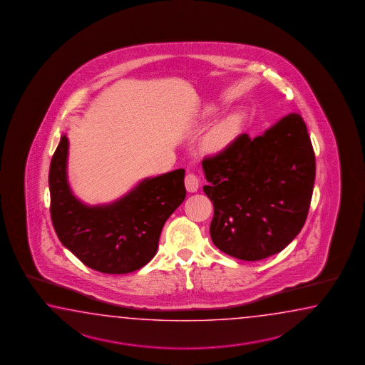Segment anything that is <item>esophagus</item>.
I'll list each match as a JSON object with an SVG mask.
<instances>
[{
    "label": "esophagus",
    "mask_w": 365,
    "mask_h": 365,
    "mask_svg": "<svg viewBox=\"0 0 365 365\" xmlns=\"http://www.w3.org/2000/svg\"><path fill=\"white\" fill-rule=\"evenodd\" d=\"M185 186L187 192H190V193L197 192V189H198V186H200V180H198V176H197V175H194L192 172L186 173Z\"/></svg>",
    "instance_id": "obj_1"
}]
</instances>
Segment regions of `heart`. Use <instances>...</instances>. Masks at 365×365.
I'll list each match as a JSON object with an SVG mask.
<instances>
[{
	"label": "heart",
	"instance_id": "obj_1",
	"mask_svg": "<svg viewBox=\"0 0 365 365\" xmlns=\"http://www.w3.org/2000/svg\"><path fill=\"white\" fill-rule=\"evenodd\" d=\"M233 133V125L228 121L223 124L217 125L211 132L209 133L206 143L210 148H220L225 146L230 140Z\"/></svg>",
	"mask_w": 365,
	"mask_h": 365
}]
</instances>
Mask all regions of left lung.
I'll return each instance as SVG.
<instances>
[{
  "label": "left lung",
  "mask_w": 365,
  "mask_h": 365,
  "mask_svg": "<svg viewBox=\"0 0 365 365\" xmlns=\"http://www.w3.org/2000/svg\"><path fill=\"white\" fill-rule=\"evenodd\" d=\"M214 205L211 240L228 256L258 261L302 231L309 211L316 158L303 118L291 113L262 135L241 134L202 162Z\"/></svg>",
  "instance_id": "obj_1"
}]
</instances>
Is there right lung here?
Masks as SVG:
<instances>
[{
	"label": "right lung",
	"mask_w": 365,
	"mask_h": 365,
	"mask_svg": "<svg viewBox=\"0 0 365 365\" xmlns=\"http://www.w3.org/2000/svg\"><path fill=\"white\" fill-rule=\"evenodd\" d=\"M69 140L62 135L51 162V217L56 233L86 266L104 274H128L148 264L167 219L185 200V170L142 180L120 200L87 206L68 182Z\"/></svg>",
	"instance_id": "right-lung-1"
}]
</instances>
